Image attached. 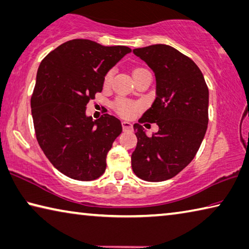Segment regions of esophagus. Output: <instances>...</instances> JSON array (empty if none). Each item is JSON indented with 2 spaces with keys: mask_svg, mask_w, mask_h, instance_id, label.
<instances>
[{
  "mask_svg": "<svg viewBox=\"0 0 249 249\" xmlns=\"http://www.w3.org/2000/svg\"><path fill=\"white\" fill-rule=\"evenodd\" d=\"M122 126H123L124 131H132V129H133L132 123H129V122H127V121L122 122Z\"/></svg>",
  "mask_w": 249,
  "mask_h": 249,
  "instance_id": "34e87169",
  "label": "esophagus"
}]
</instances>
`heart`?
<instances>
[{"label":"heart","instance_id":"b5f03b06","mask_svg":"<svg viewBox=\"0 0 249 249\" xmlns=\"http://www.w3.org/2000/svg\"><path fill=\"white\" fill-rule=\"evenodd\" d=\"M143 71H147V70L143 69V68H136L133 72V76L134 75L143 72ZM113 77H114V70L110 69L105 73L104 78H103V83H104L105 88H108V86L112 84ZM115 109H116V112L120 114V115L124 116V117H131L134 114V112L137 109V106L128 101L118 100L115 103Z\"/></svg>","mask_w":249,"mask_h":249}]
</instances>
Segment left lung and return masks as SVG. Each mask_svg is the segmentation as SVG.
Instances as JSON below:
<instances>
[{"instance_id":"left-lung-1","label":"left lung","mask_w":249,"mask_h":249,"mask_svg":"<svg viewBox=\"0 0 249 249\" xmlns=\"http://www.w3.org/2000/svg\"><path fill=\"white\" fill-rule=\"evenodd\" d=\"M156 77V98L139 123L159 125L148 137L143 126L134 124L137 145L132 168L147 181L176 176L194 159L208 124V88L202 72L191 58L165 44L133 50Z\"/></svg>"}]
</instances>
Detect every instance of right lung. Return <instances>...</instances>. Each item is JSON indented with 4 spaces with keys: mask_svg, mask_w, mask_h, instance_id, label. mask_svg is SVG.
I'll return each mask as SVG.
<instances>
[{
    "mask_svg": "<svg viewBox=\"0 0 249 249\" xmlns=\"http://www.w3.org/2000/svg\"><path fill=\"white\" fill-rule=\"evenodd\" d=\"M131 51L75 38L39 64L31 97L35 135L54 167L71 178L93 180L105 172L106 155L122 133L121 121L108 114L93 121L85 109L103 89L105 73Z\"/></svg>",
    "mask_w": 249,
    "mask_h": 249,
    "instance_id": "add662e5",
    "label": "right lung"
}]
</instances>
